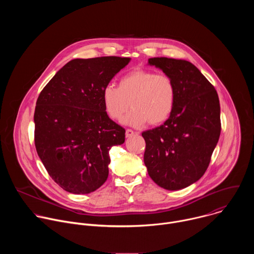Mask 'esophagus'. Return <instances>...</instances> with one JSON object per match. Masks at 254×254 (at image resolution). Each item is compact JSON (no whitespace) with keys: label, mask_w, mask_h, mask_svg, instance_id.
<instances>
[{"label":"esophagus","mask_w":254,"mask_h":254,"mask_svg":"<svg viewBox=\"0 0 254 254\" xmlns=\"http://www.w3.org/2000/svg\"><path fill=\"white\" fill-rule=\"evenodd\" d=\"M133 134H134V131H133V130H131V129H129V128H127V129L126 130V136H127V137H131Z\"/></svg>","instance_id":"1"}]
</instances>
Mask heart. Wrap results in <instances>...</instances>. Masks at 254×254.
I'll return each mask as SVG.
<instances>
[{"instance_id":"heart-1","label":"heart","mask_w":254,"mask_h":254,"mask_svg":"<svg viewBox=\"0 0 254 254\" xmlns=\"http://www.w3.org/2000/svg\"><path fill=\"white\" fill-rule=\"evenodd\" d=\"M103 107L114 121H121L130 107L132 111L124 124L141 127L164 124L171 116L176 101V86L166 74L144 69L132 70L124 75L119 86L107 85L101 93Z\"/></svg>"}]
</instances>
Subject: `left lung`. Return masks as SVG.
Returning a JSON list of instances; mask_svg holds the SVG:
<instances>
[{
    "label": "left lung",
    "mask_w": 254,
    "mask_h": 254,
    "mask_svg": "<svg viewBox=\"0 0 254 254\" xmlns=\"http://www.w3.org/2000/svg\"><path fill=\"white\" fill-rule=\"evenodd\" d=\"M176 86V101L164 125L141 133L143 162L154 182L170 191L184 189L204 175L218 142L220 103L214 86L191 62L150 58Z\"/></svg>",
    "instance_id": "left-lung-1"
}]
</instances>
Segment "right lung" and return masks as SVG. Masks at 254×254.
I'll return each instance as SVG.
<instances>
[{
  "label": "right lung",
  "instance_id": "right-lung-1",
  "mask_svg": "<svg viewBox=\"0 0 254 254\" xmlns=\"http://www.w3.org/2000/svg\"><path fill=\"white\" fill-rule=\"evenodd\" d=\"M129 58L73 59L41 91L34 114L35 146L50 177L72 194L104 184L110 150L125 142L126 130L108 118L101 93Z\"/></svg>",
  "mask_w": 254,
  "mask_h": 254
}]
</instances>
